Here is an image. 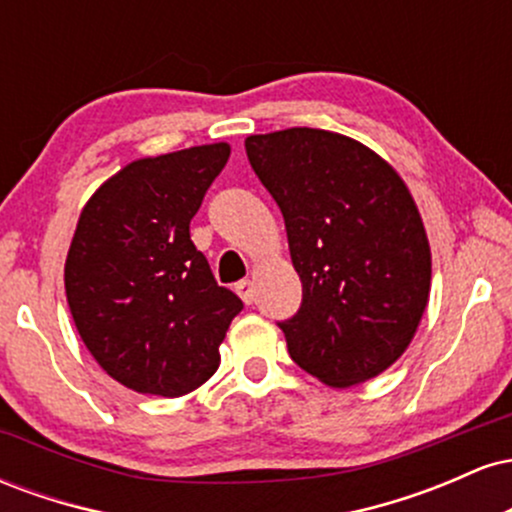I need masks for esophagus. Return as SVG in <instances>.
Masks as SVG:
<instances>
[{"instance_id": "esophagus-1", "label": "esophagus", "mask_w": 512, "mask_h": 512, "mask_svg": "<svg viewBox=\"0 0 512 512\" xmlns=\"http://www.w3.org/2000/svg\"><path fill=\"white\" fill-rule=\"evenodd\" d=\"M236 293H238L240 298H243L245 305H250L252 301H255V284H252L250 279L238 281V284H236Z\"/></svg>"}]
</instances>
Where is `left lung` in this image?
<instances>
[{
  "label": "left lung",
  "instance_id": "obj_1",
  "mask_svg": "<svg viewBox=\"0 0 512 512\" xmlns=\"http://www.w3.org/2000/svg\"><path fill=\"white\" fill-rule=\"evenodd\" d=\"M279 204L303 303L279 322L289 354L330 387L375 378L407 351L431 291V248L409 187L375 151L327 129L245 139Z\"/></svg>",
  "mask_w": 512,
  "mask_h": 512
}]
</instances>
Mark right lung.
Instances as JSON below:
<instances>
[{
	"mask_svg": "<svg viewBox=\"0 0 512 512\" xmlns=\"http://www.w3.org/2000/svg\"><path fill=\"white\" fill-rule=\"evenodd\" d=\"M226 142L127 163L86 207L64 264V291L86 349L142 395L180 397L219 368L243 310L216 284L190 221L226 166Z\"/></svg>",
	"mask_w": 512,
	"mask_h": 512,
	"instance_id": "right-lung-1",
	"label": "right lung"
}]
</instances>
